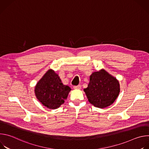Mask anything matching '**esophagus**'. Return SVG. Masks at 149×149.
<instances>
[{"label":"esophagus","instance_id":"1","mask_svg":"<svg viewBox=\"0 0 149 149\" xmlns=\"http://www.w3.org/2000/svg\"><path fill=\"white\" fill-rule=\"evenodd\" d=\"M73 88H74V89H75V90H79V89L81 88V86H80V85H78V86H74Z\"/></svg>","mask_w":149,"mask_h":149}]
</instances>
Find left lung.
Wrapping results in <instances>:
<instances>
[{
	"instance_id": "left-lung-1",
	"label": "left lung",
	"mask_w": 149,
	"mask_h": 149,
	"mask_svg": "<svg viewBox=\"0 0 149 149\" xmlns=\"http://www.w3.org/2000/svg\"><path fill=\"white\" fill-rule=\"evenodd\" d=\"M84 91L91 104L103 109L111 105L118 97L120 84L115 77L102 69L90 75L88 87Z\"/></svg>"
}]
</instances>
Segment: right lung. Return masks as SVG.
Returning <instances> with one entry per match:
<instances>
[{
  "label": "right lung",
  "instance_id": "right-lung-1",
  "mask_svg": "<svg viewBox=\"0 0 149 149\" xmlns=\"http://www.w3.org/2000/svg\"><path fill=\"white\" fill-rule=\"evenodd\" d=\"M71 88L63 85L57 74L49 70L35 87L37 99L49 109H56L64 103Z\"/></svg>",
  "mask_w": 149,
  "mask_h": 149
}]
</instances>
